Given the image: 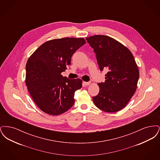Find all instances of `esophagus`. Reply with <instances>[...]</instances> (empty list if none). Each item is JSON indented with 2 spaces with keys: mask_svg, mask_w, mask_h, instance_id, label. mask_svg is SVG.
<instances>
[{
  "mask_svg": "<svg viewBox=\"0 0 160 160\" xmlns=\"http://www.w3.org/2000/svg\"><path fill=\"white\" fill-rule=\"evenodd\" d=\"M83 83L84 85H85V86H88V85H89V84H90L91 82H83Z\"/></svg>",
  "mask_w": 160,
  "mask_h": 160,
  "instance_id": "1",
  "label": "esophagus"
}]
</instances>
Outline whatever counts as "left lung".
<instances>
[{
  "instance_id": "left-lung-1",
  "label": "left lung",
  "mask_w": 160,
  "mask_h": 160,
  "mask_svg": "<svg viewBox=\"0 0 160 160\" xmlns=\"http://www.w3.org/2000/svg\"><path fill=\"white\" fill-rule=\"evenodd\" d=\"M93 49L101 71L107 68L105 82L98 83V94L93 101L98 108L108 113L118 112L134 94L139 71L129 50L113 38L94 35L86 38Z\"/></svg>"
}]
</instances>
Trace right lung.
Here are the masks:
<instances>
[{"mask_svg": "<svg viewBox=\"0 0 160 160\" xmlns=\"http://www.w3.org/2000/svg\"><path fill=\"white\" fill-rule=\"evenodd\" d=\"M86 43L84 38H63L47 41L32 54L26 66V84L34 102L44 112L59 115L74 104V95L82 86L79 78L61 73L71 65L72 56Z\"/></svg>", "mask_w": 160, "mask_h": 160, "instance_id": "add662e5", "label": "right lung"}]
</instances>
